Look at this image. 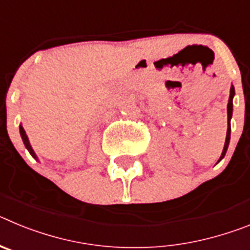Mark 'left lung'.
Masks as SVG:
<instances>
[{"label": "left lung", "instance_id": "left-lung-1", "mask_svg": "<svg viewBox=\"0 0 250 250\" xmlns=\"http://www.w3.org/2000/svg\"><path fill=\"white\" fill-rule=\"evenodd\" d=\"M234 95H235V91H234V87H233V85H231L230 95H229V101H228V107H227V109H228V130H227V138H225L224 149H223V152H222V155H220L219 161L225 156V152H227V150H228V146H229V141H230V119H231V115H233Z\"/></svg>", "mask_w": 250, "mask_h": 250}]
</instances>
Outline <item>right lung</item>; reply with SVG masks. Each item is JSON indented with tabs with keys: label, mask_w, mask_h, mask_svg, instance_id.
I'll use <instances>...</instances> for the list:
<instances>
[{
	"label": "right lung",
	"mask_w": 250,
	"mask_h": 250,
	"mask_svg": "<svg viewBox=\"0 0 250 250\" xmlns=\"http://www.w3.org/2000/svg\"><path fill=\"white\" fill-rule=\"evenodd\" d=\"M20 134H21L22 141H23V144H25L26 149H27L28 151H30V154H31V155H32V156H34L35 159H37L36 154H35L34 149H32V146H31L30 141H28V138H27V135H26V131H25V130H23V127H22L21 125H20Z\"/></svg>",
	"instance_id": "1"
}]
</instances>
